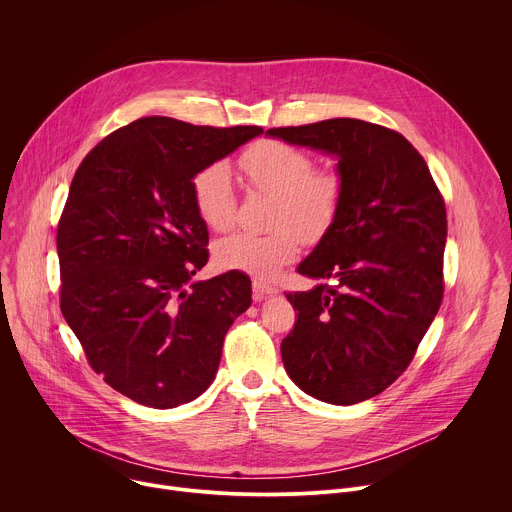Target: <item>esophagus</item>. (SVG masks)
<instances>
[{
    "mask_svg": "<svg viewBox=\"0 0 512 512\" xmlns=\"http://www.w3.org/2000/svg\"><path fill=\"white\" fill-rule=\"evenodd\" d=\"M275 294H277L275 287H271V285H267L259 279L253 281V300L255 302H263V300H267L269 296H275Z\"/></svg>",
    "mask_w": 512,
    "mask_h": 512,
    "instance_id": "1",
    "label": "esophagus"
}]
</instances>
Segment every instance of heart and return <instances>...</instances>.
<instances>
[{"label": "heart", "instance_id": "heart-1", "mask_svg": "<svg viewBox=\"0 0 512 512\" xmlns=\"http://www.w3.org/2000/svg\"><path fill=\"white\" fill-rule=\"evenodd\" d=\"M249 182L275 196L273 227H294L304 239L322 237L340 208L342 186L330 172H314L312 158L281 141H261L241 158ZM192 198L202 223L223 233L233 227L237 196L231 170L212 164L196 174ZM298 253L291 229L269 235L235 233L214 245V263L227 271H243L259 279L273 277Z\"/></svg>", "mask_w": 512, "mask_h": 512}]
</instances>
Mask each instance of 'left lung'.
<instances>
[{
  "mask_svg": "<svg viewBox=\"0 0 512 512\" xmlns=\"http://www.w3.org/2000/svg\"><path fill=\"white\" fill-rule=\"evenodd\" d=\"M336 160V218L298 273L320 283L285 294L298 320L283 367L304 393L354 405L383 393L440 310L446 204L425 160L397 131L336 117L267 129Z\"/></svg>",
  "mask_w": 512,
  "mask_h": 512,
  "instance_id": "1",
  "label": "left lung"
}]
</instances>
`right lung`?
Instances as JSON below:
<instances>
[{
    "instance_id": "1",
    "label": "right lung",
    "mask_w": 512,
    "mask_h": 512,
    "mask_svg": "<svg viewBox=\"0 0 512 512\" xmlns=\"http://www.w3.org/2000/svg\"><path fill=\"white\" fill-rule=\"evenodd\" d=\"M261 133L143 117L97 143L72 178L56 235L60 310L95 373L135 403L200 397L253 302L241 271L194 279L208 229L192 182Z\"/></svg>"
}]
</instances>
